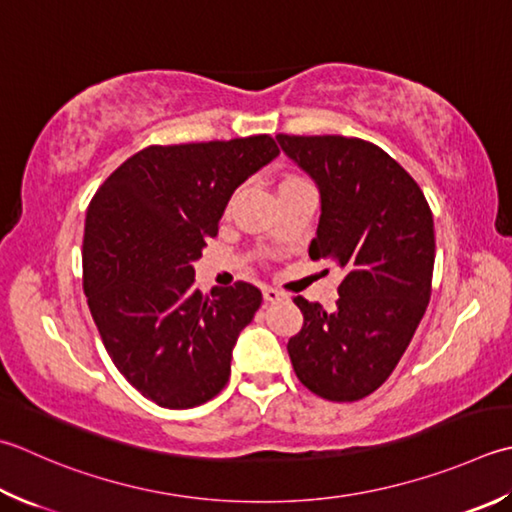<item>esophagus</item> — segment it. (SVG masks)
I'll return each mask as SVG.
<instances>
[{
    "label": "esophagus",
    "instance_id": "obj_1",
    "mask_svg": "<svg viewBox=\"0 0 512 512\" xmlns=\"http://www.w3.org/2000/svg\"><path fill=\"white\" fill-rule=\"evenodd\" d=\"M262 295H264V299H266L268 304L282 302V299H284V293H279V290L273 288V286H264V288H262Z\"/></svg>",
    "mask_w": 512,
    "mask_h": 512
}]
</instances>
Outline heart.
Wrapping results in <instances>:
<instances>
[{
    "instance_id": "obj_1",
    "label": "heart",
    "mask_w": 512,
    "mask_h": 512,
    "mask_svg": "<svg viewBox=\"0 0 512 512\" xmlns=\"http://www.w3.org/2000/svg\"><path fill=\"white\" fill-rule=\"evenodd\" d=\"M299 182H306V179L297 177V175H286V177L282 179V184H279V188H282V186H293V184H299Z\"/></svg>"
}]
</instances>
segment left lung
Returning <instances> with one entry per match:
<instances>
[{
	"label": "left lung",
	"mask_w": 512,
	"mask_h": 512,
	"mask_svg": "<svg viewBox=\"0 0 512 512\" xmlns=\"http://www.w3.org/2000/svg\"><path fill=\"white\" fill-rule=\"evenodd\" d=\"M277 139L322 195L310 259H335L344 270L330 313L293 297L304 326L288 339L290 362L310 393L357 402L390 377L426 313L433 213L415 179L373 142L284 133Z\"/></svg>",
	"instance_id": "left-lung-1"
}]
</instances>
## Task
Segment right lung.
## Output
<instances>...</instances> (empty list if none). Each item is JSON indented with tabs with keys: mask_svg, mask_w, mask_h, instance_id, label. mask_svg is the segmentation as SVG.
Wrapping results in <instances>:
<instances>
[{
	"mask_svg": "<svg viewBox=\"0 0 512 512\" xmlns=\"http://www.w3.org/2000/svg\"><path fill=\"white\" fill-rule=\"evenodd\" d=\"M279 155L270 135L148 146L90 199L82 268L99 337L130 386L164 408L206 404L262 304L248 282L202 295L193 262L230 195Z\"/></svg>",
	"mask_w": 512,
	"mask_h": 512,
	"instance_id": "1",
	"label": "right lung"
}]
</instances>
